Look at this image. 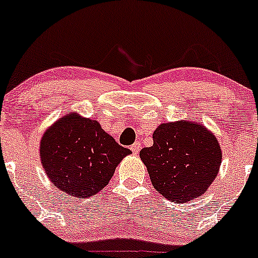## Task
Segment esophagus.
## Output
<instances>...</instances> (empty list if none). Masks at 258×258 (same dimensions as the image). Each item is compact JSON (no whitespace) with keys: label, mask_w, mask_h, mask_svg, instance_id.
Here are the masks:
<instances>
[{"label":"esophagus","mask_w":258,"mask_h":258,"mask_svg":"<svg viewBox=\"0 0 258 258\" xmlns=\"http://www.w3.org/2000/svg\"><path fill=\"white\" fill-rule=\"evenodd\" d=\"M140 149H141V144L139 143V141H137V143H134L132 145V148H130V150L133 151V154H139V151H140Z\"/></svg>","instance_id":"34e87169"}]
</instances>
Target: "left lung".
Segmentation results:
<instances>
[{"instance_id":"left-lung-1","label":"left lung","mask_w":258,"mask_h":258,"mask_svg":"<svg viewBox=\"0 0 258 258\" xmlns=\"http://www.w3.org/2000/svg\"><path fill=\"white\" fill-rule=\"evenodd\" d=\"M152 140V146L140 151V159L155 189L176 203L204 195L223 157L215 135L196 121L179 120L157 126Z\"/></svg>"}]
</instances>
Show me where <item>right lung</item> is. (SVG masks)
Segmentation results:
<instances>
[{
	"label": "right lung",
	"instance_id": "add662e5",
	"mask_svg": "<svg viewBox=\"0 0 258 258\" xmlns=\"http://www.w3.org/2000/svg\"><path fill=\"white\" fill-rule=\"evenodd\" d=\"M132 154L97 120L65 114L40 140V161L56 188L77 198L95 196L109 183L119 162Z\"/></svg>",
	"mask_w": 258,
	"mask_h": 258
}]
</instances>
